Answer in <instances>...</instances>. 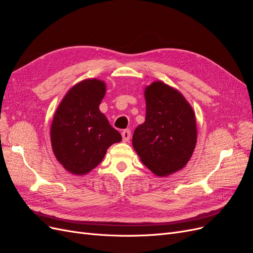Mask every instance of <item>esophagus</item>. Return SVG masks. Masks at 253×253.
Here are the masks:
<instances>
[{
  "mask_svg": "<svg viewBox=\"0 0 253 253\" xmlns=\"http://www.w3.org/2000/svg\"><path fill=\"white\" fill-rule=\"evenodd\" d=\"M121 135H122V139H124L125 142H126L129 140V138H131V131H129V129H125V131L121 133Z\"/></svg>",
  "mask_w": 253,
  "mask_h": 253,
  "instance_id": "34e87169",
  "label": "esophagus"
}]
</instances>
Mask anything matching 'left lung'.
I'll use <instances>...</instances> for the list:
<instances>
[{
  "instance_id": "obj_1",
  "label": "left lung",
  "mask_w": 253,
  "mask_h": 253,
  "mask_svg": "<svg viewBox=\"0 0 253 253\" xmlns=\"http://www.w3.org/2000/svg\"><path fill=\"white\" fill-rule=\"evenodd\" d=\"M145 121L136 127L132 143L142 164L157 176L187 165L196 145L193 109L180 91L162 81L144 89Z\"/></svg>"
}]
</instances>
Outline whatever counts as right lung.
I'll list each match as a JSON object with an SVG mask.
<instances>
[{
    "mask_svg": "<svg viewBox=\"0 0 253 253\" xmlns=\"http://www.w3.org/2000/svg\"><path fill=\"white\" fill-rule=\"evenodd\" d=\"M105 83L86 79L74 85L60 102L50 126L53 154L64 169L75 175L88 173L102 162L121 135L99 110Z\"/></svg>",
    "mask_w": 253,
    "mask_h": 253,
    "instance_id": "add662e5",
    "label": "right lung"
}]
</instances>
